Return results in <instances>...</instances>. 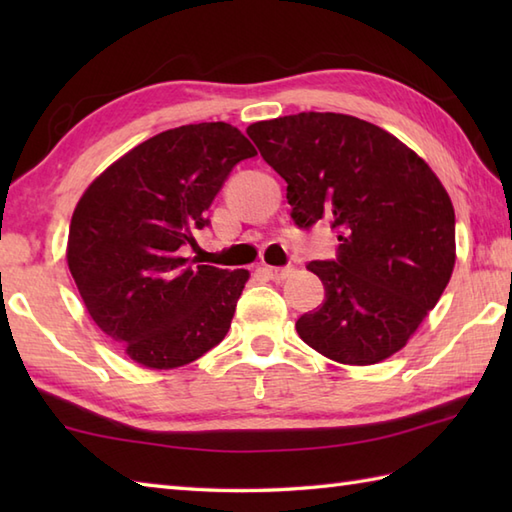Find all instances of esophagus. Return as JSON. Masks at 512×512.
I'll return each instance as SVG.
<instances>
[{
    "label": "esophagus",
    "instance_id": "1",
    "mask_svg": "<svg viewBox=\"0 0 512 512\" xmlns=\"http://www.w3.org/2000/svg\"><path fill=\"white\" fill-rule=\"evenodd\" d=\"M292 273H295V268H292V266H286V268L266 266V268H264V275H266L268 279H273V281H284V279L290 277Z\"/></svg>",
    "mask_w": 512,
    "mask_h": 512
}]
</instances>
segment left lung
I'll list each match as a JSON object with an SVG mask.
<instances>
[{
	"label": "left lung",
	"mask_w": 512,
	"mask_h": 512,
	"mask_svg": "<svg viewBox=\"0 0 512 512\" xmlns=\"http://www.w3.org/2000/svg\"><path fill=\"white\" fill-rule=\"evenodd\" d=\"M259 154L288 182L301 228L328 217L336 262H310L325 299L297 321L312 350L374 365L407 345L455 266V211L416 151L356 116L301 112L248 125Z\"/></svg>",
	"instance_id": "obj_1"
}]
</instances>
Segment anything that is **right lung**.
<instances>
[{
	"label": "right lung",
	"instance_id": "obj_1",
	"mask_svg": "<svg viewBox=\"0 0 512 512\" xmlns=\"http://www.w3.org/2000/svg\"><path fill=\"white\" fill-rule=\"evenodd\" d=\"M257 156L228 123L167 129L112 162L72 213L68 268L85 310L134 363L176 369L231 328L248 270L189 266L178 250L239 160Z\"/></svg>",
	"mask_w": 512,
	"mask_h": 512
}]
</instances>
